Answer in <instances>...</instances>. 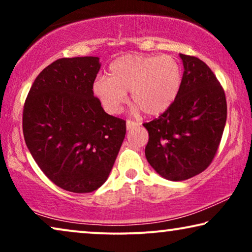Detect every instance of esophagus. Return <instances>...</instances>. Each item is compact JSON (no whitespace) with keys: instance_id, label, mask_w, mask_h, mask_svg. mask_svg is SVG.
I'll return each mask as SVG.
<instances>
[{"instance_id":"1","label":"esophagus","mask_w":252,"mask_h":252,"mask_svg":"<svg viewBox=\"0 0 252 252\" xmlns=\"http://www.w3.org/2000/svg\"><path fill=\"white\" fill-rule=\"evenodd\" d=\"M139 126V124H137L136 122H133V120H127L126 122V127L127 129H133L135 128V127Z\"/></svg>"}]
</instances>
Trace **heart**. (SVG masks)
<instances>
[{"instance_id": "b5f03b06", "label": "heart", "mask_w": 252, "mask_h": 252, "mask_svg": "<svg viewBox=\"0 0 252 252\" xmlns=\"http://www.w3.org/2000/svg\"><path fill=\"white\" fill-rule=\"evenodd\" d=\"M182 81L184 71L174 57L128 54L110 64L108 78L96 79L93 91L110 113L122 110L129 92L136 108L147 116H159L177 99Z\"/></svg>"}]
</instances>
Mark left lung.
<instances>
[{"instance_id":"left-lung-1","label":"left lung","mask_w":252,"mask_h":252,"mask_svg":"<svg viewBox=\"0 0 252 252\" xmlns=\"http://www.w3.org/2000/svg\"><path fill=\"white\" fill-rule=\"evenodd\" d=\"M184 81L171 108L144 123L149 133L146 157L171 181L202 173L212 163L226 125L227 103L215 73L197 57L180 54Z\"/></svg>"}]
</instances>
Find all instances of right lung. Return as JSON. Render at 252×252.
I'll list each match as a JSON object with an SVG mask.
<instances>
[{"mask_svg": "<svg viewBox=\"0 0 252 252\" xmlns=\"http://www.w3.org/2000/svg\"><path fill=\"white\" fill-rule=\"evenodd\" d=\"M98 57L61 58L34 80L23 111L26 146L41 171L67 191L91 192L108 179L126 134L94 96Z\"/></svg>", "mask_w": 252, "mask_h": 252, "instance_id": "1", "label": "right lung"}]
</instances>
